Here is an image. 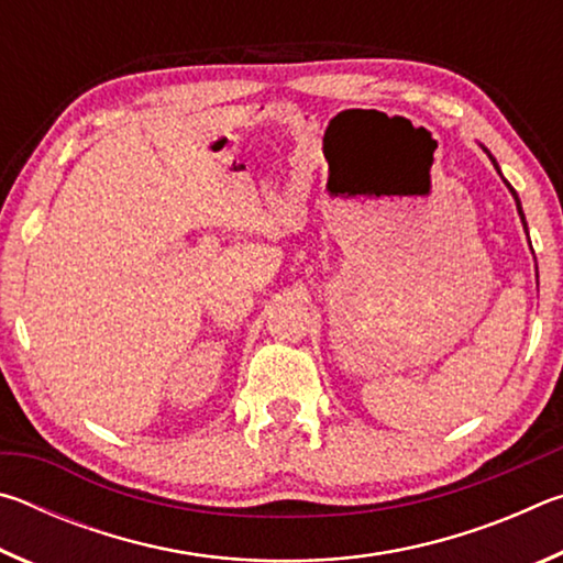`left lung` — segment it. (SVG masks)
Here are the masks:
<instances>
[{"label": "left lung", "mask_w": 563, "mask_h": 563, "mask_svg": "<svg viewBox=\"0 0 563 563\" xmlns=\"http://www.w3.org/2000/svg\"><path fill=\"white\" fill-rule=\"evenodd\" d=\"M484 151H487V148H484ZM487 154H489V151H487ZM489 158H492V164H494V168H497L499 170V164H497V161H494V156L489 154ZM499 174H501V170H499ZM504 184H507V180H504ZM507 188L511 190V196H514V201H517V211H519V216H521V223H523V231H527V221H523V211H521V203H519V196H517V190H514L509 184H507Z\"/></svg>", "instance_id": "left-lung-1"}]
</instances>
